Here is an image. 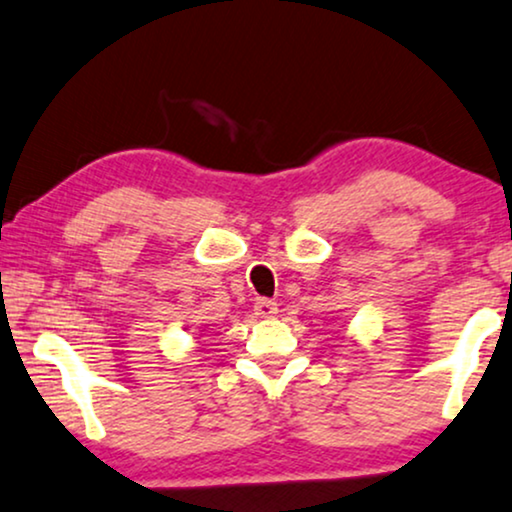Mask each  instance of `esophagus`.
<instances>
[{
	"label": "esophagus",
	"instance_id": "34e87169",
	"mask_svg": "<svg viewBox=\"0 0 512 512\" xmlns=\"http://www.w3.org/2000/svg\"><path fill=\"white\" fill-rule=\"evenodd\" d=\"M254 311H256L258 318H275L277 304H275V301H270V299H258Z\"/></svg>",
	"mask_w": 512,
	"mask_h": 512
}]
</instances>
